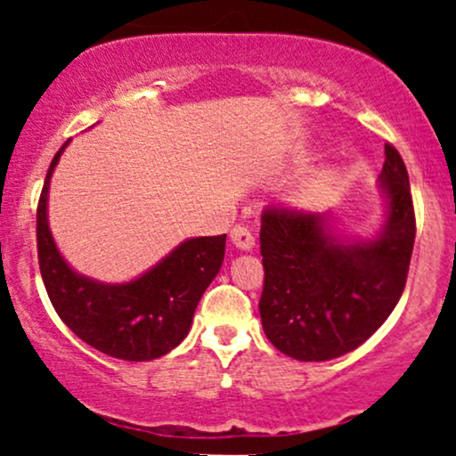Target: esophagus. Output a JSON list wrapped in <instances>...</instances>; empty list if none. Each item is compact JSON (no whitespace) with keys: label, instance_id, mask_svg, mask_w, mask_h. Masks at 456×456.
Returning <instances> with one entry per match:
<instances>
[{"label":"esophagus","instance_id":"34e87169","mask_svg":"<svg viewBox=\"0 0 456 456\" xmlns=\"http://www.w3.org/2000/svg\"><path fill=\"white\" fill-rule=\"evenodd\" d=\"M232 242L238 246V248L250 250L255 246V238H253V233L244 227V224H235V227L232 229Z\"/></svg>","mask_w":456,"mask_h":456}]
</instances>
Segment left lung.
Segmentation results:
<instances>
[{
    "instance_id": "1",
    "label": "left lung",
    "mask_w": 456,
    "mask_h": 456,
    "mask_svg": "<svg viewBox=\"0 0 456 456\" xmlns=\"http://www.w3.org/2000/svg\"><path fill=\"white\" fill-rule=\"evenodd\" d=\"M388 223L373 242L341 244L322 214L272 203L261 214L265 337L289 358L322 362L362 345L395 311L410 272L416 212L399 150L381 169Z\"/></svg>"
}]
</instances>
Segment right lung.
I'll return each instance as SVG.
<instances>
[{"label":"right lung","mask_w":456,"mask_h":456,"mask_svg":"<svg viewBox=\"0 0 456 456\" xmlns=\"http://www.w3.org/2000/svg\"><path fill=\"white\" fill-rule=\"evenodd\" d=\"M51 160L36 210L38 265L51 305L81 341L111 358L145 362L177 347L192 315L221 270L227 235L192 238L137 281L102 285L68 268L46 223V192L60 154Z\"/></svg>","instance_id":"obj_1"}]
</instances>
